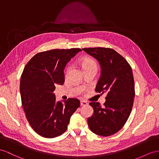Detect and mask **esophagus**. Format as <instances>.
<instances>
[{"label": "esophagus", "instance_id": "34e87169", "mask_svg": "<svg viewBox=\"0 0 159 159\" xmlns=\"http://www.w3.org/2000/svg\"><path fill=\"white\" fill-rule=\"evenodd\" d=\"M80 105H87L88 103L84 101H80Z\"/></svg>", "mask_w": 159, "mask_h": 159}]
</instances>
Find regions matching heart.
I'll return each instance as SVG.
<instances>
[{
  "label": "heart",
  "instance_id": "obj_1",
  "mask_svg": "<svg viewBox=\"0 0 159 159\" xmlns=\"http://www.w3.org/2000/svg\"><path fill=\"white\" fill-rule=\"evenodd\" d=\"M80 66L82 70H84L91 67H97V64L94 60L86 57V58H83L80 60Z\"/></svg>",
  "mask_w": 159,
  "mask_h": 159
}]
</instances>
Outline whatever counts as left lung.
Returning a JSON list of instances; mask_svg holds the SVG:
<instances>
[{
	"label": "left lung",
	"mask_w": 159,
	"mask_h": 159,
	"mask_svg": "<svg viewBox=\"0 0 159 159\" xmlns=\"http://www.w3.org/2000/svg\"><path fill=\"white\" fill-rule=\"evenodd\" d=\"M83 50L98 60L101 66L95 91L107 94L103 107L98 102L89 103L94 111L87 120L89 127L97 135L111 136L122 128L132 111L135 96L132 68L113 49L99 47Z\"/></svg>",
	"instance_id": "left-lung-1"
}]
</instances>
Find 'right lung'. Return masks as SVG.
<instances>
[{
    "label": "right lung",
    "instance_id": "right-lung-1",
    "mask_svg": "<svg viewBox=\"0 0 159 159\" xmlns=\"http://www.w3.org/2000/svg\"><path fill=\"white\" fill-rule=\"evenodd\" d=\"M80 48L52 50L35 54L24 68L20 93L26 117L34 131L45 138H54L66 131L80 101L69 98L56 101V84L64 83V70Z\"/></svg>",
    "mask_w": 159,
    "mask_h": 159
}]
</instances>
